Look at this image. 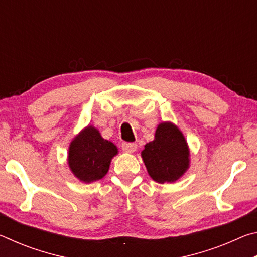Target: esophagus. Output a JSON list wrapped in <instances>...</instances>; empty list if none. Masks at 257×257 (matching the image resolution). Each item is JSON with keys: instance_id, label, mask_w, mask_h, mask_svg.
<instances>
[{"instance_id": "34e87169", "label": "esophagus", "mask_w": 257, "mask_h": 257, "mask_svg": "<svg viewBox=\"0 0 257 257\" xmlns=\"http://www.w3.org/2000/svg\"><path fill=\"white\" fill-rule=\"evenodd\" d=\"M137 149L136 143H123L122 144V150L127 153H134Z\"/></svg>"}]
</instances>
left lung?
I'll return each instance as SVG.
<instances>
[{
	"label": "left lung",
	"instance_id": "8db88e82",
	"mask_svg": "<svg viewBox=\"0 0 257 257\" xmlns=\"http://www.w3.org/2000/svg\"><path fill=\"white\" fill-rule=\"evenodd\" d=\"M142 159L154 181L176 182L190 167L188 143L175 123L163 121L156 128L153 141L144 146Z\"/></svg>",
	"mask_w": 257,
	"mask_h": 257
}]
</instances>
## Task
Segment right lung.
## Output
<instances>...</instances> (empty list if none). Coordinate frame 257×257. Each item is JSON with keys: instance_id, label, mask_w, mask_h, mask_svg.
<instances>
[{"instance_id": "right-lung-1", "label": "right lung", "mask_w": 257, "mask_h": 257, "mask_svg": "<svg viewBox=\"0 0 257 257\" xmlns=\"http://www.w3.org/2000/svg\"><path fill=\"white\" fill-rule=\"evenodd\" d=\"M118 147L101 136L93 125H87L69 145L68 165L72 175L85 184L97 181L106 175Z\"/></svg>"}]
</instances>
